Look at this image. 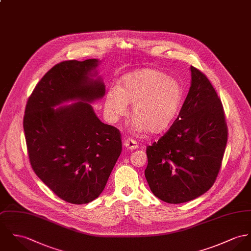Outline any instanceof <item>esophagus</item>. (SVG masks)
I'll list each match as a JSON object with an SVG mask.
<instances>
[{"label":"esophagus","instance_id":"1","mask_svg":"<svg viewBox=\"0 0 251 251\" xmlns=\"http://www.w3.org/2000/svg\"><path fill=\"white\" fill-rule=\"evenodd\" d=\"M124 146L128 149V150H136L138 148V144H137L136 141L133 140V139H126L124 141Z\"/></svg>","mask_w":251,"mask_h":251}]
</instances>
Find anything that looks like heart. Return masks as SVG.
<instances>
[{"label": "heart", "mask_w": 251, "mask_h": 251, "mask_svg": "<svg viewBox=\"0 0 251 251\" xmlns=\"http://www.w3.org/2000/svg\"><path fill=\"white\" fill-rule=\"evenodd\" d=\"M182 85L171 76L153 69H142L126 75L120 83L108 89L104 99V111L116 122L127 112L135 119L136 131L158 133L173 122L180 106Z\"/></svg>", "instance_id": "b5f03b06"}]
</instances>
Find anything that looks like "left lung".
I'll list each match as a JSON object with an SVG mask.
<instances>
[{
	"label": "left lung",
	"mask_w": 251,
	"mask_h": 251,
	"mask_svg": "<svg viewBox=\"0 0 251 251\" xmlns=\"http://www.w3.org/2000/svg\"><path fill=\"white\" fill-rule=\"evenodd\" d=\"M190 69L191 87L178 117L147 148L146 179L155 197L172 204L193 201L213 186L227 143L217 92L203 73Z\"/></svg>",
	"instance_id": "obj_1"
}]
</instances>
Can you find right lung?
Masks as SVG:
<instances>
[{
    "label": "right lung",
    "mask_w": 251,
    "mask_h": 251,
    "mask_svg": "<svg viewBox=\"0 0 251 251\" xmlns=\"http://www.w3.org/2000/svg\"><path fill=\"white\" fill-rule=\"evenodd\" d=\"M99 59L53 66L27 100L23 126L28 158L36 176L61 200L85 204L103 191L122 152L119 129L95 114L91 102L105 86ZM69 100L79 101L58 109Z\"/></svg>",
    "instance_id": "obj_1"
}]
</instances>
